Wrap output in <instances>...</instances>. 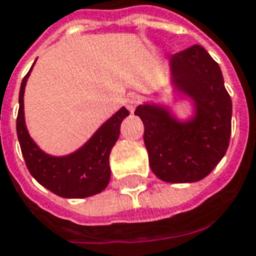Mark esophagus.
Listing matches in <instances>:
<instances>
[{"label":"esophagus","mask_w":256,"mask_h":256,"mask_svg":"<svg viewBox=\"0 0 256 256\" xmlns=\"http://www.w3.org/2000/svg\"><path fill=\"white\" fill-rule=\"evenodd\" d=\"M138 98L136 94H134V93H130V94L126 97V106L128 108L130 112H134V108L138 106Z\"/></svg>","instance_id":"1"}]
</instances>
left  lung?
<instances>
[{
	"label": "left lung",
	"mask_w": 256,
	"mask_h": 256,
	"mask_svg": "<svg viewBox=\"0 0 256 256\" xmlns=\"http://www.w3.org/2000/svg\"><path fill=\"white\" fill-rule=\"evenodd\" d=\"M174 90L190 98L192 116L180 120L168 106L144 102L134 110L144 124L150 167L168 183H194L223 159L231 136L232 102L218 62L200 45L170 57Z\"/></svg>",
	"instance_id": "left-lung-1"
}]
</instances>
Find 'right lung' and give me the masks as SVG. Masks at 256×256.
Instances as JSON below:
<instances>
[{
	"instance_id": "right-lung-1",
	"label": "right lung",
	"mask_w": 256,
	"mask_h": 256,
	"mask_svg": "<svg viewBox=\"0 0 256 256\" xmlns=\"http://www.w3.org/2000/svg\"><path fill=\"white\" fill-rule=\"evenodd\" d=\"M33 65L21 82L17 116V136L28 170L42 187L61 198L82 199L100 194L110 183V150L120 136L122 122L130 112L126 106H122L84 146L72 154L65 156L49 155L36 144L25 124L24 93Z\"/></svg>"
}]
</instances>
